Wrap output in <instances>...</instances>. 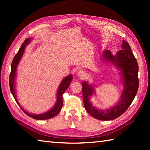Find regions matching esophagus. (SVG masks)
I'll return each mask as SVG.
<instances>
[{"label":"esophagus","instance_id":"1","mask_svg":"<svg viewBox=\"0 0 150 150\" xmlns=\"http://www.w3.org/2000/svg\"><path fill=\"white\" fill-rule=\"evenodd\" d=\"M77 75L79 77H83L85 76L86 75V73L84 71H82V70H81V71H79L77 72Z\"/></svg>","mask_w":150,"mask_h":150}]
</instances>
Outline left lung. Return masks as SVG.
<instances>
[{
    "label": "left lung",
    "mask_w": 150,
    "mask_h": 150,
    "mask_svg": "<svg viewBox=\"0 0 150 150\" xmlns=\"http://www.w3.org/2000/svg\"><path fill=\"white\" fill-rule=\"evenodd\" d=\"M122 49L113 56L110 50L104 51V59L113 63L122 70L124 89L120 101L110 110H99L92 106L90 97L93 94V88L86 82L82 83V96L86 110L92 117L101 120H110L120 117L128 110L131 105L139 88V66L137 59L133 54L131 47L125 40H123Z\"/></svg>",
    "instance_id": "left-lung-1"
}]
</instances>
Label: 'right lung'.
I'll return each mask as SVG.
<instances>
[{
    "instance_id": "right-lung-1",
    "label": "right lung",
    "mask_w": 150,
    "mask_h": 150,
    "mask_svg": "<svg viewBox=\"0 0 150 150\" xmlns=\"http://www.w3.org/2000/svg\"><path fill=\"white\" fill-rule=\"evenodd\" d=\"M30 40H31L30 38H28V39H26L25 40L24 42L22 43V44L21 45V48L19 49L18 52L15 55L11 63V73L10 74H9V88H10V90L13 96L15 101L17 102V103L18 105L19 104L15 97V86H14L15 78V75H16V69H17L18 63L19 62V61H20L21 57H22V55H23L25 47H26L27 44L30 42ZM72 79H73V77L71 75L68 76V77L63 79V81H62V82L60 83L59 86L58 91H57V100L56 102V104L52 109L47 111V112L43 114H40V115H32V114L28 113L26 111H24L23 109H22L20 105H19V106H20L21 109L24 111V112L26 113L27 115L33 118L34 119L46 120V119H51V118L54 117L60 112V110L62 109V107L63 105L62 95L67 90V88L69 87L70 82H71Z\"/></svg>"
}]
</instances>
